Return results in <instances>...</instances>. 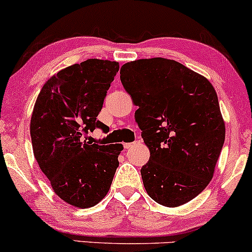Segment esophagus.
<instances>
[{"mask_svg":"<svg viewBox=\"0 0 252 252\" xmlns=\"http://www.w3.org/2000/svg\"><path fill=\"white\" fill-rule=\"evenodd\" d=\"M135 144H137V143H135V141H133V143H125V144H124V148H125V149H131L132 146L135 145Z\"/></svg>","mask_w":252,"mask_h":252,"instance_id":"esophagus-1","label":"esophagus"}]
</instances>
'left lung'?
<instances>
[{
	"label": "left lung",
	"mask_w": 252,
	"mask_h": 252,
	"mask_svg": "<svg viewBox=\"0 0 252 252\" xmlns=\"http://www.w3.org/2000/svg\"><path fill=\"white\" fill-rule=\"evenodd\" d=\"M150 159L144 187L166 207L190 201L208 186L225 140L218 96L207 78L176 61L139 59L120 70Z\"/></svg>",
	"instance_id": "1"
}]
</instances>
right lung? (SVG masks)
<instances>
[{
    "label": "right lung",
    "mask_w": 252,
    "mask_h": 252,
    "mask_svg": "<svg viewBox=\"0 0 252 252\" xmlns=\"http://www.w3.org/2000/svg\"><path fill=\"white\" fill-rule=\"evenodd\" d=\"M118 71L117 62L95 58L65 67L44 84L33 108L36 162L55 193L75 207L100 202L119 166L121 144L87 141L88 132L106 128L97 115Z\"/></svg>",
    "instance_id": "1"
}]
</instances>
